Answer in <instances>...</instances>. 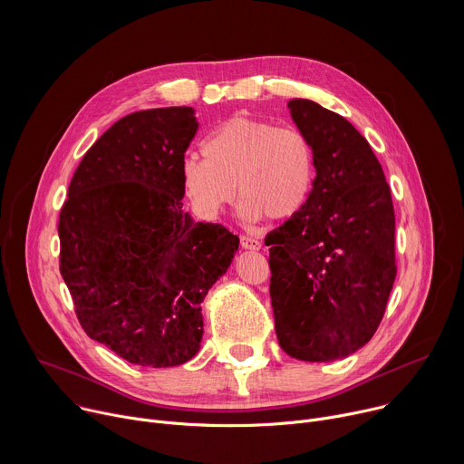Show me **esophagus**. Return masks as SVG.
Returning a JSON list of instances; mask_svg holds the SVG:
<instances>
[{"label":"esophagus","instance_id":"esophagus-1","mask_svg":"<svg viewBox=\"0 0 464 464\" xmlns=\"http://www.w3.org/2000/svg\"><path fill=\"white\" fill-rule=\"evenodd\" d=\"M240 246H242L244 249H253V251H256V249L262 247V242H260L258 238H255V237L242 235V237H240Z\"/></svg>","mask_w":464,"mask_h":464}]
</instances>
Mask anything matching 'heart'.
<instances>
[{"label": "heart", "mask_w": 464, "mask_h": 464, "mask_svg": "<svg viewBox=\"0 0 464 464\" xmlns=\"http://www.w3.org/2000/svg\"><path fill=\"white\" fill-rule=\"evenodd\" d=\"M204 156L181 163V183L194 211L217 218L240 192L247 220H285L306 204L314 183L310 140L294 126L235 115L204 141ZM237 187H234V183Z\"/></svg>", "instance_id": "heart-1"}]
</instances>
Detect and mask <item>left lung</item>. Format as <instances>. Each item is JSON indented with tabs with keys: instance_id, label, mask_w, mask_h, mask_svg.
<instances>
[{
	"instance_id": "obj_1",
	"label": "left lung",
	"mask_w": 464,
	"mask_h": 464,
	"mask_svg": "<svg viewBox=\"0 0 464 464\" xmlns=\"http://www.w3.org/2000/svg\"><path fill=\"white\" fill-rule=\"evenodd\" d=\"M310 140L315 179L306 204L270 231V295L281 349L333 362L363 347L396 277L394 209L382 165L342 115L314 101L288 102Z\"/></svg>"
}]
</instances>
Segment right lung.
<instances>
[{
	"label": "right lung",
	"mask_w": 464,
	"mask_h": 464,
	"mask_svg": "<svg viewBox=\"0 0 464 464\" xmlns=\"http://www.w3.org/2000/svg\"><path fill=\"white\" fill-rule=\"evenodd\" d=\"M196 130L188 106L119 119L84 154L60 211V274L81 326L143 367L200 351L202 301L240 242L183 211L181 163Z\"/></svg>",
	"instance_id": "add662e5"
}]
</instances>
